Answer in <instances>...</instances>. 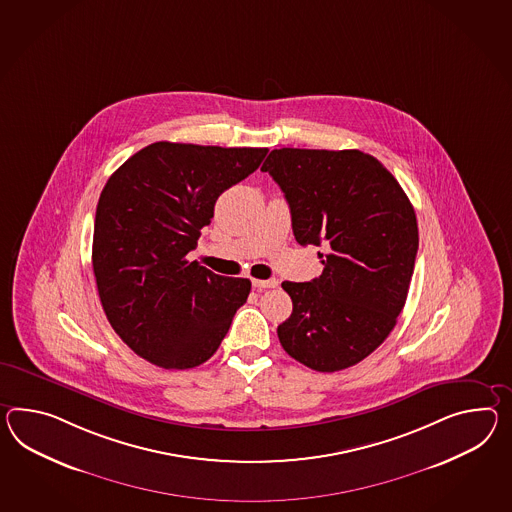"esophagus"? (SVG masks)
<instances>
[{
	"label": "esophagus",
	"mask_w": 512,
	"mask_h": 512,
	"mask_svg": "<svg viewBox=\"0 0 512 512\" xmlns=\"http://www.w3.org/2000/svg\"><path fill=\"white\" fill-rule=\"evenodd\" d=\"M277 285H279V283H277V279H255V281H253V287L257 288V290L275 288Z\"/></svg>",
	"instance_id": "obj_1"
}]
</instances>
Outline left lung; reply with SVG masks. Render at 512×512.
Wrapping results in <instances>:
<instances>
[{
	"label": "left lung",
	"mask_w": 512,
	"mask_h": 512,
	"mask_svg": "<svg viewBox=\"0 0 512 512\" xmlns=\"http://www.w3.org/2000/svg\"><path fill=\"white\" fill-rule=\"evenodd\" d=\"M262 172L285 192L301 246L324 272L283 281L292 314L277 327L288 355L316 372L366 359L398 322L418 251V224L396 177L359 150H274Z\"/></svg>",
	"instance_id": "8db88e82"
}]
</instances>
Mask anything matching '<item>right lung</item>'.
Returning a JSON list of instances; mask_svg holds the SVG:
<instances>
[{
	"label": "right lung",
	"mask_w": 512,
	"mask_h": 512,
	"mask_svg": "<svg viewBox=\"0 0 512 512\" xmlns=\"http://www.w3.org/2000/svg\"><path fill=\"white\" fill-rule=\"evenodd\" d=\"M266 148L155 142L137 151L101 190L92 268L116 335L166 370L209 361L250 279L188 261L218 196L253 174Z\"/></svg>",
	"instance_id": "right-lung-1"
}]
</instances>
